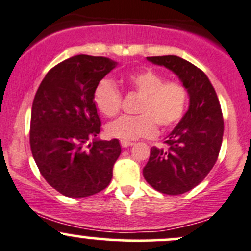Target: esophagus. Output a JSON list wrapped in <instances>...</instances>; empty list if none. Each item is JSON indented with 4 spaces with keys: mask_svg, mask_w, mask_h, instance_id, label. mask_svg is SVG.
Here are the masks:
<instances>
[{
    "mask_svg": "<svg viewBox=\"0 0 251 251\" xmlns=\"http://www.w3.org/2000/svg\"><path fill=\"white\" fill-rule=\"evenodd\" d=\"M120 145L123 148H127V147H131V145H133V143L132 142H128V140H120Z\"/></svg>",
    "mask_w": 251,
    "mask_h": 251,
    "instance_id": "34e87169",
    "label": "esophagus"
}]
</instances>
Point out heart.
I'll return each mask as SVG.
<instances>
[{"label": "heart", "mask_w": 251, "mask_h": 251, "mask_svg": "<svg viewBox=\"0 0 251 251\" xmlns=\"http://www.w3.org/2000/svg\"><path fill=\"white\" fill-rule=\"evenodd\" d=\"M125 83L140 100L136 112L138 115H123L106 126V133L112 138L133 140L152 137L157 125L163 130L173 127L184 115L188 104V90L177 81H166L152 69L134 71L125 77ZM96 108L104 117H114L121 109L123 95L112 79L103 78L94 92Z\"/></svg>", "instance_id": "obj_1"}]
</instances>
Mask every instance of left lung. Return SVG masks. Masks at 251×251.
Listing matches in <instances>:
<instances>
[{"label": "left lung", "instance_id": "left-lung-1", "mask_svg": "<svg viewBox=\"0 0 251 251\" xmlns=\"http://www.w3.org/2000/svg\"><path fill=\"white\" fill-rule=\"evenodd\" d=\"M180 77L189 94V109L168 136L167 149L151 148L143 169L156 191L178 195L198 186L216 164L224 133V119L213 85L202 70L177 56L147 57Z\"/></svg>", "mask_w": 251, "mask_h": 251}]
</instances>
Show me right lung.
<instances>
[{"mask_svg": "<svg viewBox=\"0 0 251 251\" xmlns=\"http://www.w3.org/2000/svg\"><path fill=\"white\" fill-rule=\"evenodd\" d=\"M117 63L78 54L46 74L32 104L29 144L40 174L69 198L103 191L120 156L118 139L99 140L101 120L94 102L99 82Z\"/></svg>", "mask_w": 251, "mask_h": 251, "instance_id": "1", "label": "right lung"}]
</instances>
